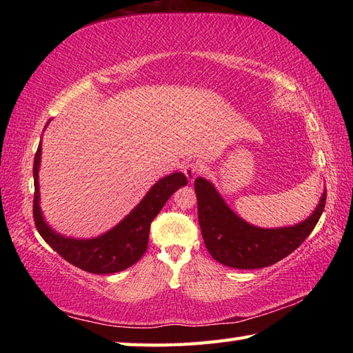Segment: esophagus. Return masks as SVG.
<instances>
[{
    "mask_svg": "<svg viewBox=\"0 0 353 353\" xmlns=\"http://www.w3.org/2000/svg\"><path fill=\"white\" fill-rule=\"evenodd\" d=\"M182 171L185 172V176H186V179H188L190 182H194V179H196L197 176H200L201 165L199 162H188V163L183 165Z\"/></svg>",
    "mask_w": 353,
    "mask_h": 353,
    "instance_id": "esophagus-1",
    "label": "esophagus"
}]
</instances>
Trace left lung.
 <instances>
[{
  "label": "left lung",
  "mask_w": 353,
  "mask_h": 353,
  "mask_svg": "<svg viewBox=\"0 0 353 353\" xmlns=\"http://www.w3.org/2000/svg\"><path fill=\"white\" fill-rule=\"evenodd\" d=\"M199 223L208 252L220 264L239 270L276 264L301 245L316 228L326 205V192L316 211L303 223L291 228L261 229L230 211L214 186L201 177L194 182Z\"/></svg>",
  "instance_id": "obj_1"
}]
</instances>
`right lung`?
Wrapping results in <instances>:
<instances>
[{"label": "right lung", "instance_id": "1", "mask_svg": "<svg viewBox=\"0 0 353 353\" xmlns=\"http://www.w3.org/2000/svg\"><path fill=\"white\" fill-rule=\"evenodd\" d=\"M41 162V144L37 147L33 163L34 177V199H33V220L41 236L50 244L54 252L85 272L95 274H110L129 268L141 259L148 245L150 224L159 214L162 206L172 196V192L188 183V179L182 172L161 179L141 203L118 224L99 238L94 239H71L63 238L52 232L42 220L39 208V185L37 171Z\"/></svg>", "mask_w": 353, "mask_h": 353}]
</instances>
